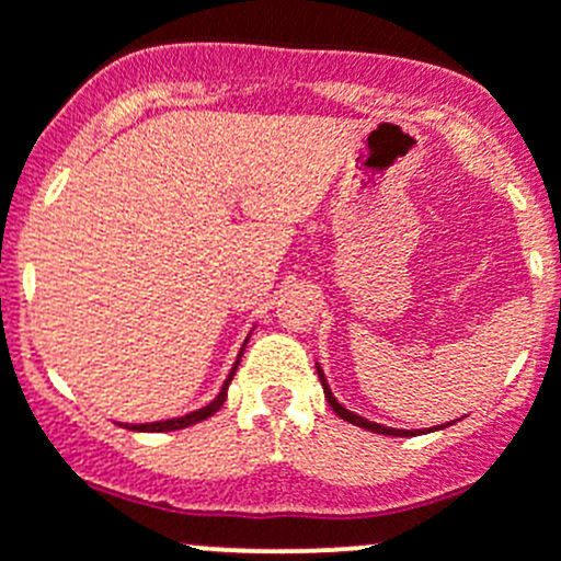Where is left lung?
I'll use <instances>...</instances> for the list:
<instances>
[{"instance_id": "1", "label": "left lung", "mask_w": 561, "mask_h": 561, "mask_svg": "<svg viewBox=\"0 0 561 561\" xmlns=\"http://www.w3.org/2000/svg\"><path fill=\"white\" fill-rule=\"evenodd\" d=\"M317 375H320V382H322V390H325V399H328V404H331V410L336 412V415L342 417V421L353 423V426H360V428H366V432H375V434H388V437H412V434H421V432H404V428H390V426H380V423H375V421H366V417L355 415V412H350L347 407H342V404H339V401H336V396L331 393V388H328V382H325V375H322L320 364H317ZM448 426H450V423H448ZM439 428H445V426H439Z\"/></svg>"}]
</instances>
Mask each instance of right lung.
<instances>
[{"label": "right lung", "mask_w": 561, "mask_h": 561, "mask_svg": "<svg viewBox=\"0 0 561 561\" xmlns=\"http://www.w3.org/2000/svg\"><path fill=\"white\" fill-rule=\"evenodd\" d=\"M247 342H249V336H247ZM247 342H244V347H247ZM244 347H241L239 358H236L233 369H230L228 380H225V386H222V390H219V393H217V399L208 401L206 407H201V410L190 412V415L171 417V421H157V423H122V426H124V428H129V432H175V428L195 426V423H201V421H206V417H211L214 412H217L219 407L225 404V399H228V386H230V380H233L236 369H239V360H241V355H244Z\"/></svg>", "instance_id": "add662e5"}]
</instances>
